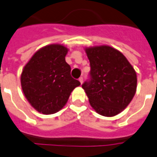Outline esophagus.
I'll return each mask as SVG.
<instances>
[{"mask_svg": "<svg viewBox=\"0 0 157 157\" xmlns=\"http://www.w3.org/2000/svg\"><path fill=\"white\" fill-rule=\"evenodd\" d=\"M79 81L81 82V84L83 83V77H80V78H79Z\"/></svg>", "mask_w": 157, "mask_h": 157, "instance_id": "1", "label": "esophagus"}]
</instances>
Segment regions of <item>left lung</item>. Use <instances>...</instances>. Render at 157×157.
I'll use <instances>...</instances> for the list:
<instances>
[{
	"label": "left lung",
	"mask_w": 157,
	"mask_h": 157,
	"mask_svg": "<svg viewBox=\"0 0 157 157\" xmlns=\"http://www.w3.org/2000/svg\"><path fill=\"white\" fill-rule=\"evenodd\" d=\"M85 50L90 63V80L82 88L97 113L114 117L129 104L136 93V71L124 54L109 45Z\"/></svg>",
	"instance_id": "left-lung-1"
}]
</instances>
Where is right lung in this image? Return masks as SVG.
<instances>
[{
	"label": "right lung",
	"mask_w": 157,
	"mask_h": 157,
	"mask_svg": "<svg viewBox=\"0 0 157 157\" xmlns=\"http://www.w3.org/2000/svg\"><path fill=\"white\" fill-rule=\"evenodd\" d=\"M68 49L59 44L44 46L33 54L23 69V94L37 112L54 114L65 106L74 89L81 85L71 76L65 56Z\"/></svg>",
	"instance_id": "obj_1"
}]
</instances>
